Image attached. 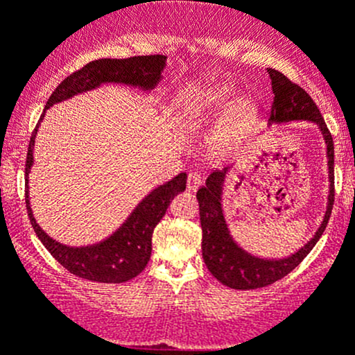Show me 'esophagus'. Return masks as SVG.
Instances as JSON below:
<instances>
[{
  "label": "esophagus",
  "mask_w": 355,
  "mask_h": 355,
  "mask_svg": "<svg viewBox=\"0 0 355 355\" xmlns=\"http://www.w3.org/2000/svg\"><path fill=\"white\" fill-rule=\"evenodd\" d=\"M200 184H202L200 173H198V171H190L189 177H187V190H189V192H196Z\"/></svg>",
  "instance_id": "34e87169"
}]
</instances>
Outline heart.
I'll return each mask as SVG.
<instances>
[{"mask_svg": "<svg viewBox=\"0 0 355 355\" xmlns=\"http://www.w3.org/2000/svg\"><path fill=\"white\" fill-rule=\"evenodd\" d=\"M237 89L232 85H220V87L212 89V91L198 97L193 104L192 112L204 118H212V116L225 112L220 121V126L217 130L216 145L219 148L231 146L241 138L256 116V104L249 97H238Z\"/></svg>", "mask_w": 355, "mask_h": 355, "instance_id": "obj_1", "label": "heart"}]
</instances>
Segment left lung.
Wrapping results in <instances>:
<instances>
[{"label":"left lung","mask_w":355,"mask_h":355,"mask_svg":"<svg viewBox=\"0 0 355 355\" xmlns=\"http://www.w3.org/2000/svg\"><path fill=\"white\" fill-rule=\"evenodd\" d=\"M268 73L271 77L272 94H275L268 123H288V121L298 119L311 121L317 124L323 139H325L330 182L329 202H327V210L320 227L317 229L309 243L298 249L295 254L283 259L256 258L237 246L236 241L229 234L227 224H225L220 200L222 185L225 182L229 166H224L222 170H214L205 180V185L197 192L202 225V256H204L205 266L222 285L234 288V290H256V288L268 286L293 271L322 237L327 224H329L334 198H336L334 197L336 196V190H334V139L317 104L313 103L309 92H305V89L291 83L282 72L268 69Z\"/></svg>","instance_id":"obj_1"}]
</instances>
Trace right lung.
<instances>
[{"label": "right lung", "instance_id": "1", "mask_svg": "<svg viewBox=\"0 0 355 355\" xmlns=\"http://www.w3.org/2000/svg\"><path fill=\"white\" fill-rule=\"evenodd\" d=\"M165 60V55H139L130 58H99V60L89 62L83 69L72 72L57 85L55 91L46 101L45 109L106 83L128 84L150 91L162 80ZM44 114L45 111L42 112L40 121L44 119ZM38 124L30 138L25 163L26 212H28L30 222H32V227L37 232L38 239L65 270L79 278L97 283H124L128 279H133L145 270L148 261H150L153 229L165 216L171 198L185 190L187 173L177 175L170 182L157 187L153 192L148 193L139 202L138 207L131 212L126 222L107 239L101 241L94 246H64L42 231L40 225L35 220L32 209H30L28 173L33 165V145Z\"/></svg>", "mask_w": 355, "mask_h": 355}]
</instances>
